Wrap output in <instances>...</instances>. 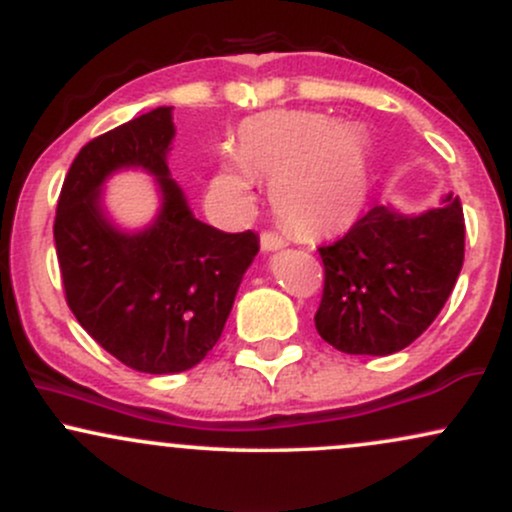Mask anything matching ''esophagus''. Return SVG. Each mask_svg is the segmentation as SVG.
Returning a JSON list of instances; mask_svg holds the SVG:
<instances>
[{"label":"esophagus","mask_w":512,"mask_h":512,"mask_svg":"<svg viewBox=\"0 0 512 512\" xmlns=\"http://www.w3.org/2000/svg\"><path fill=\"white\" fill-rule=\"evenodd\" d=\"M260 245H262V250L272 252V250L284 248V245H289V240H286L284 236H279V233H274V231H264L260 236Z\"/></svg>","instance_id":"34e87169"}]
</instances>
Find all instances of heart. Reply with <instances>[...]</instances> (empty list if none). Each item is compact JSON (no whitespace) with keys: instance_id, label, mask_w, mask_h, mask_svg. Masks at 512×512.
Segmentation results:
<instances>
[{"instance_id":"heart-1","label":"heart","mask_w":512,"mask_h":512,"mask_svg":"<svg viewBox=\"0 0 512 512\" xmlns=\"http://www.w3.org/2000/svg\"><path fill=\"white\" fill-rule=\"evenodd\" d=\"M238 163H223L214 195L245 207L252 180H267L279 219L303 233H330L356 219L370 190V146L356 125L303 110H276L245 122Z\"/></svg>"}]
</instances>
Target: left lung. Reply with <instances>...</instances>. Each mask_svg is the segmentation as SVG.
Returning a JSON list of instances; mask_svg holds the SVG:
<instances>
[{"instance_id":"1","label":"left lung","mask_w":512,"mask_h":512,"mask_svg":"<svg viewBox=\"0 0 512 512\" xmlns=\"http://www.w3.org/2000/svg\"><path fill=\"white\" fill-rule=\"evenodd\" d=\"M317 250L325 264L320 337L344 354H395L428 330L455 289L464 262L460 197L419 216L378 204Z\"/></svg>"}]
</instances>
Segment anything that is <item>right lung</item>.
<instances>
[{"label": "right lung", "instance_id": "obj_1", "mask_svg": "<svg viewBox=\"0 0 512 512\" xmlns=\"http://www.w3.org/2000/svg\"><path fill=\"white\" fill-rule=\"evenodd\" d=\"M170 108H156L91 139L64 178L55 248L64 298L79 325L139 373H182L219 342L245 269L260 250L252 231L223 233L197 221L168 175ZM139 165L157 175L164 204L139 234L104 219L100 185Z\"/></svg>", "mask_w": 512, "mask_h": 512}]
</instances>
